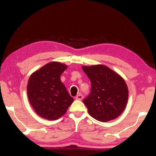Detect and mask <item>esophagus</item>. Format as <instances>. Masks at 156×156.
I'll return each mask as SVG.
<instances>
[{"instance_id": "obj_1", "label": "esophagus", "mask_w": 156, "mask_h": 156, "mask_svg": "<svg viewBox=\"0 0 156 156\" xmlns=\"http://www.w3.org/2000/svg\"><path fill=\"white\" fill-rule=\"evenodd\" d=\"M76 99L77 100H79V101H81L82 99H83V95H82L81 94H78V95L76 96Z\"/></svg>"}]
</instances>
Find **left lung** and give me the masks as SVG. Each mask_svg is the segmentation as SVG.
<instances>
[{
  "label": "left lung",
  "mask_w": 156,
  "mask_h": 156,
  "mask_svg": "<svg viewBox=\"0 0 156 156\" xmlns=\"http://www.w3.org/2000/svg\"><path fill=\"white\" fill-rule=\"evenodd\" d=\"M91 81V93L83 100L91 117L101 122L116 119L124 112L128 99L125 80L112 69L103 65L82 66Z\"/></svg>",
  "instance_id": "obj_1"
}]
</instances>
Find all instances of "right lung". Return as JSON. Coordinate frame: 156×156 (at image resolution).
Segmentation results:
<instances>
[{"mask_svg": "<svg viewBox=\"0 0 156 156\" xmlns=\"http://www.w3.org/2000/svg\"><path fill=\"white\" fill-rule=\"evenodd\" d=\"M67 68L66 64L52 62L30 76L27 85L28 101L36 113L44 119H58L74 101L60 79Z\"/></svg>", "mask_w": 156, "mask_h": 156, "instance_id": "obj_1", "label": "right lung"}]
</instances>
